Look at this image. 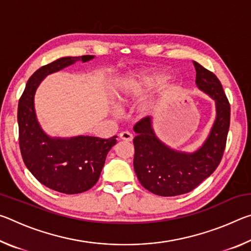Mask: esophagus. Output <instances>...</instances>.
<instances>
[{"instance_id":"34e87169","label":"esophagus","mask_w":251,"mask_h":251,"mask_svg":"<svg viewBox=\"0 0 251 251\" xmlns=\"http://www.w3.org/2000/svg\"><path fill=\"white\" fill-rule=\"evenodd\" d=\"M120 137L122 141H125V142L133 141V135H131L129 131H122V133L120 134Z\"/></svg>"}]
</instances>
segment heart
Listing matches in <instances>:
<instances>
[{
	"mask_svg": "<svg viewBox=\"0 0 251 251\" xmlns=\"http://www.w3.org/2000/svg\"><path fill=\"white\" fill-rule=\"evenodd\" d=\"M154 82V77H147V76L126 79L118 87V91L116 92V99L121 101H125L131 99V97L137 96L142 94L143 92H145L147 87L151 86Z\"/></svg>",
	"mask_w": 251,
	"mask_h": 251,
	"instance_id": "heart-1",
	"label": "heart"
}]
</instances>
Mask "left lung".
<instances>
[{
  "label": "left lung",
  "mask_w": 251,
  "mask_h": 251,
  "mask_svg": "<svg viewBox=\"0 0 251 251\" xmlns=\"http://www.w3.org/2000/svg\"><path fill=\"white\" fill-rule=\"evenodd\" d=\"M196 83L216 101L217 117L201 148L193 154L175 151L165 146L151 128V117L134 126V169L144 188L158 196L187 194L209 177L218 167L226 147L230 125V104L222 83L212 72L193 62Z\"/></svg>",
  "instance_id": "obj_1"
}]
</instances>
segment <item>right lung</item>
<instances>
[{
  "label": "right lung",
  "mask_w": 251,
  "mask_h": 251,
  "mask_svg": "<svg viewBox=\"0 0 251 251\" xmlns=\"http://www.w3.org/2000/svg\"><path fill=\"white\" fill-rule=\"evenodd\" d=\"M93 57V55L62 57L40 67L27 80L19 100V144L25 166L41 184L67 195L84 193L96 184L117 136L108 139L92 136L50 138L37 123L34 94L46 75L76 61L87 62Z\"/></svg>",
  "instance_id": "add662e5"
}]
</instances>
